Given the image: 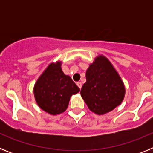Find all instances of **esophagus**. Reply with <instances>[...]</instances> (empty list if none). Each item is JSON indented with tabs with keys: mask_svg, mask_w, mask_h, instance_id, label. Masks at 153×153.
I'll return each mask as SVG.
<instances>
[{
	"mask_svg": "<svg viewBox=\"0 0 153 153\" xmlns=\"http://www.w3.org/2000/svg\"><path fill=\"white\" fill-rule=\"evenodd\" d=\"M76 84H77L78 87H79V89H81V87H82V83H81V82H77Z\"/></svg>",
	"mask_w": 153,
	"mask_h": 153,
	"instance_id": "1",
	"label": "esophagus"
}]
</instances>
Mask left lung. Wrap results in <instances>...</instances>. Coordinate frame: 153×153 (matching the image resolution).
Masks as SVG:
<instances>
[{
	"instance_id": "1",
	"label": "left lung",
	"mask_w": 153,
	"mask_h": 153,
	"mask_svg": "<svg viewBox=\"0 0 153 153\" xmlns=\"http://www.w3.org/2000/svg\"><path fill=\"white\" fill-rule=\"evenodd\" d=\"M86 82L80 94L90 111L103 115L122 103L126 89L123 81L112 63L98 55L86 72Z\"/></svg>"
}]
</instances>
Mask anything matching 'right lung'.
Masks as SVG:
<instances>
[{"label": "right lung", "mask_w": 153, "mask_h": 153, "mask_svg": "<svg viewBox=\"0 0 153 153\" xmlns=\"http://www.w3.org/2000/svg\"><path fill=\"white\" fill-rule=\"evenodd\" d=\"M62 61L51 63L39 76L33 86V95L39 107L56 116L66 111L70 97L79 88L62 70Z\"/></svg>", "instance_id": "add662e5"}]
</instances>
